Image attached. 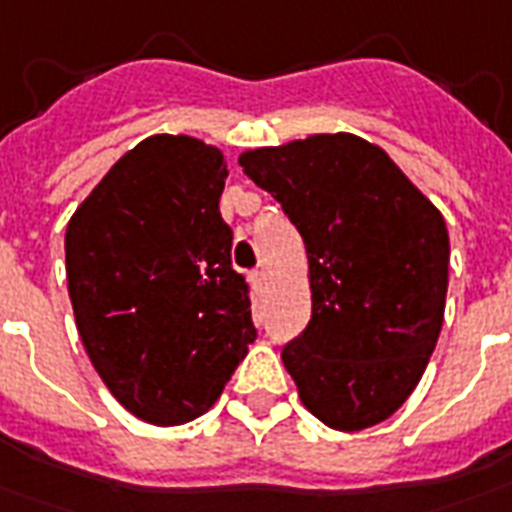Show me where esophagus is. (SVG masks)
Masks as SVG:
<instances>
[{"instance_id": "esophagus-1", "label": "esophagus", "mask_w": 512, "mask_h": 512, "mask_svg": "<svg viewBox=\"0 0 512 512\" xmlns=\"http://www.w3.org/2000/svg\"><path fill=\"white\" fill-rule=\"evenodd\" d=\"M249 282H252V287H255L257 292L263 290V287H265V271H252V273H249Z\"/></svg>"}]
</instances>
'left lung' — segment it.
I'll return each mask as SVG.
<instances>
[{
  "mask_svg": "<svg viewBox=\"0 0 512 512\" xmlns=\"http://www.w3.org/2000/svg\"><path fill=\"white\" fill-rule=\"evenodd\" d=\"M239 163L306 244L311 322L282 349L300 400L338 432L381 424L411 397L443 327V214L354 134L247 150Z\"/></svg>",
  "mask_w": 512,
  "mask_h": 512,
  "instance_id": "obj_1",
  "label": "left lung"
}]
</instances>
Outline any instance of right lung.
Returning a JSON list of instances; mask_svg holds the SVG:
<instances>
[{
	"label": "right lung",
	"mask_w": 512,
	"mask_h": 512,
	"mask_svg": "<svg viewBox=\"0 0 512 512\" xmlns=\"http://www.w3.org/2000/svg\"><path fill=\"white\" fill-rule=\"evenodd\" d=\"M222 152L158 134L128 150L66 225V284L93 368L136 419H198L257 338L230 265Z\"/></svg>",
	"instance_id": "add662e5"
}]
</instances>
